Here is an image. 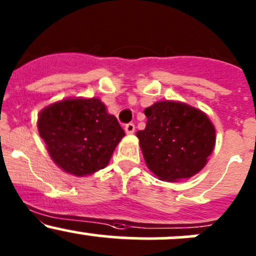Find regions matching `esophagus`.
<instances>
[{
	"label": "esophagus",
	"instance_id": "esophagus-1",
	"mask_svg": "<svg viewBox=\"0 0 256 256\" xmlns=\"http://www.w3.org/2000/svg\"><path fill=\"white\" fill-rule=\"evenodd\" d=\"M125 131L126 134H128V135H132L134 132H135V125H134L132 122H128L125 125Z\"/></svg>",
	"mask_w": 256,
	"mask_h": 256
}]
</instances>
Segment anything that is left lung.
<instances>
[{"mask_svg":"<svg viewBox=\"0 0 256 256\" xmlns=\"http://www.w3.org/2000/svg\"><path fill=\"white\" fill-rule=\"evenodd\" d=\"M137 131L147 166L160 180L178 182L205 166L216 141L212 122L200 110L176 102H158L144 110Z\"/></svg>","mask_w":256,"mask_h":256,"instance_id":"obj_1","label":"left lung"}]
</instances>
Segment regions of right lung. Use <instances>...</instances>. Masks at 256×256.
Wrapping results in <instances>:
<instances>
[{"instance_id":"add662e5","label":"right lung","mask_w":256,"mask_h":256,"mask_svg":"<svg viewBox=\"0 0 256 256\" xmlns=\"http://www.w3.org/2000/svg\"><path fill=\"white\" fill-rule=\"evenodd\" d=\"M38 130L52 160L76 176L103 169L125 136L99 99H64L39 115Z\"/></svg>"}]
</instances>
